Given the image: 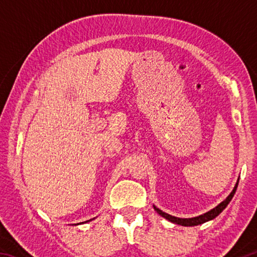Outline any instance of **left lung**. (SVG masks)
<instances>
[{"label":"left lung","instance_id":"1","mask_svg":"<svg viewBox=\"0 0 257 257\" xmlns=\"http://www.w3.org/2000/svg\"><path fill=\"white\" fill-rule=\"evenodd\" d=\"M238 182L236 186H234L233 190L231 191V194L229 195V196L224 199V201L222 203H220L219 205H217L216 207L213 208V210L208 211L207 213H205V214H202L199 216H196V217H190V219H180V217H176V216H172L170 214H168V213H164L163 211L159 210L158 207L154 206V210L159 213L160 215H162L163 217H165V219L171 221V222L173 223H177V224H180V225H185V227H194V225H198V224H202L204 222H207V221L210 220H213L214 217H216L217 215L220 214L221 212H222L225 207H227L228 204L230 203V201H231L234 193H236V189L238 187Z\"/></svg>","mask_w":257,"mask_h":257}]
</instances>
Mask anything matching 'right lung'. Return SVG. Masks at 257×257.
Here are the masks:
<instances>
[{
    "mask_svg": "<svg viewBox=\"0 0 257 257\" xmlns=\"http://www.w3.org/2000/svg\"><path fill=\"white\" fill-rule=\"evenodd\" d=\"M86 222H87V221H86Z\"/></svg>",
    "mask_w": 257,
    "mask_h": 257,
    "instance_id": "1",
    "label": "right lung"
}]
</instances>
